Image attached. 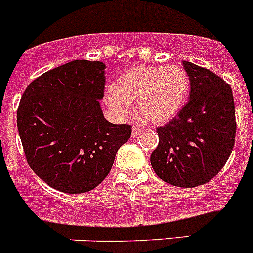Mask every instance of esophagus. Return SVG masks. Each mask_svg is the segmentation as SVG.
Masks as SVG:
<instances>
[{
  "label": "esophagus",
  "mask_w": 253,
  "mask_h": 253,
  "mask_svg": "<svg viewBox=\"0 0 253 253\" xmlns=\"http://www.w3.org/2000/svg\"><path fill=\"white\" fill-rule=\"evenodd\" d=\"M139 131H140L139 128H137V126H133V129H131V137L133 138L137 137L138 134H139Z\"/></svg>",
  "instance_id": "obj_1"
}]
</instances>
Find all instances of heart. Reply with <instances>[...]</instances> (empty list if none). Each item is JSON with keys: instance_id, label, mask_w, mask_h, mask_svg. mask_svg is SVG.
<instances>
[{"instance_id": "heart-1", "label": "heart", "mask_w": 253, "mask_h": 253, "mask_svg": "<svg viewBox=\"0 0 253 253\" xmlns=\"http://www.w3.org/2000/svg\"><path fill=\"white\" fill-rule=\"evenodd\" d=\"M189 90V76L177 64L137 66L116 78L104 100L118 116L126 115L130 104L137 101L138 114L144 122L162 125L178 115Z\"/></svg>"}]
</instances>
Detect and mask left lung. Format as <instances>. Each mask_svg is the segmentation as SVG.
Returning <instances> with one entry per match:
<instances>
[{
    "label": "left lung",
    "mask_w": 253,
    "mask_h": 253,
    "mask_svg": "<svg viewBox=\"0 0 253 253\" xmlns=\"http://www.w3.org/2000/svg\"><path fill=\"white\" fill-rule=\"evenodd\" d=\"M190 99L175 119L157 129L152 152L156 175L178 187H195L216 176L231 156L236 138L231 86L207 68L184 60Z\"/></svg>",
    "instance_id": "obj_1"
}]
</instances>
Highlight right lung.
<instances>
[{
    "label": "right lung",
    "instance_id": "right-lung-1",
    "mask_svg": "<svg viewBox=\"0 0 253 253\" xmlns=\"http://www.w3.org/2000/svg\"><path fill=\"white\" fill-rule=\"evenodd\" d=\"M105 63L86 59L48 71L26 87L17 129L31 169L53 189L82 194L109 175L131 126L105 119Z\"/></svg>",
    "mask_w": 253,
    "mask_h": 253
}]
</instances>
